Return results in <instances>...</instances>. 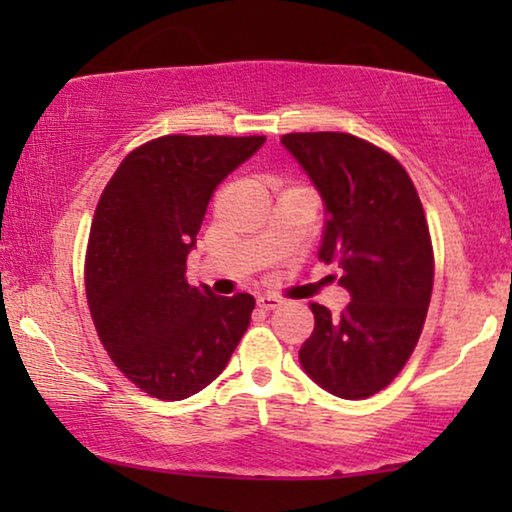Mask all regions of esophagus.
Segmentation results:
<instances>
[{
	"label": "esophagus",
	"instance_id": "34e87169",
	"mask_svg": "<svg viewBox=\"0 0 512 512\" xmlns=\"http://www.w3.org/2000/svg\"><path fill=\"white\" fill-rule=\"evenodd\" d=\"M279 305H282V300H279L277 296H261V298H258V307H261V310H265V312L275 310V307H279Z\"/></svg>",
	"mask_w": 512,
	"mask_h": 512
}]
</instances>
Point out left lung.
Segmentation results:
<instances>
[{
	"label": "left lung",
	"mask_w": 512,
	"mask_h": 512,
	"mask_svg": "<svg viewBox=\"0 0 512 512\" xmlns=\"http://www.w3.org/2000/svg\"><path fill=\"white\" fill-rule=\"evenodd\" d=\"M282 142L326 202L319 261H338L352 296L338 317L310 303L314 331L300 363L319 387L359 401L396 380L422 335L433 291L429 223L410 174L380 146L349 132H289Z\"/></svg>",
	"instance_id": "8db88e82"
}]
</instances>
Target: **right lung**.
<instances>
[{"mask_svg": "<svg viewBox=\"0 0 512 512\" xmlns=\"http://www.w3.org/2000/svg\"><path fill=\"white\" fill-rule=\"evenodd\" d=\"M263 135H165L130 151L90 226L86 298L116 368L160 401L198 394L249 328V293L214 296L186 282V256L214 188L261 149Z\"/></svg>", "mask_w": 512, "mask_h": 512, "instance_id": "right-lung-1", "label": "right lung"}]
</instances>
